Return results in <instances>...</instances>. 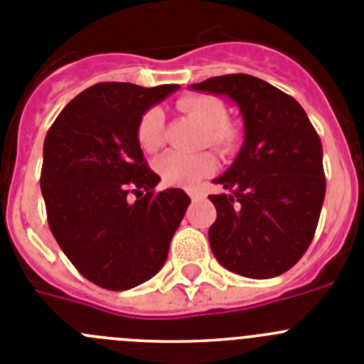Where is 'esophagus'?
I'll list each match as a JSON object with an SVG mask.
<instances>
[{
  "instance_id": "obj_1",
  "label": "esophagus",
  "mask_w": 364,
  "mask_h": 364,
  "mask_svg": "<svg viewBox=\"0 0 364 364\" xmlns=\"http://www.w3.org/2000/svg\"><path fill=\"white\" fill-rule=\"evenodd\" d=\"M188 195H189V198H191L193 202H195V200H200V198H204V195H202L200 191H197V189H189Z\"/></svg>"
}]
</instances>
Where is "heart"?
<instances>
[{"label": "heart", "instance_id": "1", "mask_svg": "<svg viewBox=\"0 0 364 364\" xmlns=\"http://www.w3.org/2000/svg\"><path fill=\"white\" fill-rule=\"evenodd\" d=\"M178 111L188 114L204 129L202 142L217 149L222 154H230L237 149L240 140L239 127L228 122L226 105L210 95H189L176 102ZM164 114L159 107H151L144 112L136 125L138 146L146 153H154L162 146ZM217 162L210 153H167L156 162V171L169 186L189 188L200 178L211 175Z\"/></svg>", "mask_w": 364, "mask_h": 364}]
</instances>
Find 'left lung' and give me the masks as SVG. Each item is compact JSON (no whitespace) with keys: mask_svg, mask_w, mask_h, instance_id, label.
Listing matches in <instances>:
<instances>
[{"mask_svg":"<svg viewBox=\"0 0 364 364\" xmlns=\"http://www.w3.org/2000/svg\"><path fill=\"white\" fill-rule=\"evenodd\" d=\"M193 91L222 95L239 105L244 144L224 175L226 191L210 195L215 259L250 279H272L304 255L315 235L326 180L323 146L295 98L250 74H224Z\"/></svg>","mask_w":364,"mask_h":364,"instance_id":"obj_1","label":"left lung"}]
</instances>
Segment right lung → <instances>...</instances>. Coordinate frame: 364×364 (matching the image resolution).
<instances>
[{
    "label": "right lung",
    "instance_id": "1",
    "mask_svg": "<svg viewBox=\"0 0 364 364\" xmlns=\"http://www.w3.org/2000/svg\"><path fill=\"white\" fill-rule=\"evenodd\" d=\"M176 89L96 83L45 136L40 186L49 228L74 268L105 290H129L160 272L191 202L182 189L154 193L160 176L136 140L140 117Z\"/></svg>",
    "mask_w": 364,
    "mask_h": 364
}]
</instances>
